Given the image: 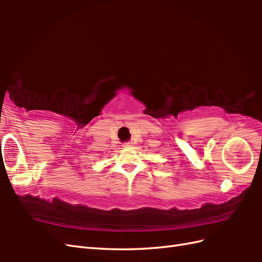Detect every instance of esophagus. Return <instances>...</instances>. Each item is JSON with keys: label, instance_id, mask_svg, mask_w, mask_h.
<instances>
[{"label": "esophagus", "instance_id": "1", "mask_svg": "<svg viewBox=\"0 0 262 262\" xmlns=\"http://www.w3.org/2000/svg\"><path fill=\"white\" fill-rule=\"evenodd\" d=\"M132 144H133L132 142H125L124 144H122V145H124L125 147H127V146H130V145H132Z\"/></svg>", "mask_w": 262, "mask_h": 262}]
</instances>
